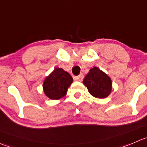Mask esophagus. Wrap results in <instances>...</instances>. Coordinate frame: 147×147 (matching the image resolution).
<instances>
[{"mask_svg":"<svg viewBox=\"0 0 147 147\" xmlns=\"http://www.w3.org/2000/svg\"><path fill=\"white\" fill-rule=\"evenodd\" d=\"M83 79H84L83 74L79 75V76H78L77 77H76V80L79 81V82H82V81H83Z\"/></svg>","mask_w":147,"mask_h":147,"instance_id":"1","label":"esophagus"}]
</instances>
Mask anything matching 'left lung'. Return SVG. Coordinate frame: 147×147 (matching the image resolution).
Wrapping results in <instances>:
<instances>
[{
	"mask_svg": "<svg viewBox=\"0 0 147 147\" xmlns=\"http://www.w3.org/2000/svg\"><path fill=\"white\" fill-rule=\"evenodd\" d=\"M83 84L91 95L97 98H105L112 90L111 79L97 67L91 68L84 79Z\"/></svg>",
	"mask_w": 147,
	"mask_h": 147,
	"instance_id": "1",
	"label": "left lung"
}]
</instances>
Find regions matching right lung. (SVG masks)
Returning <instances> with one entry per match:
<instances>
[{
    "label": "right lung",
    "instance_id": "right-lung-1",
    "mask_svg": "<svg viewBox=\"0 0 147 147\" xmlns=\"http://www.w3.org/2000/svg\"><path fill=\"white\" fill-rule=\"evenodd\" d=\"M73 78L63 68H55L43 82L44 93L50 100H59L64 97Z\"/></svg>",
    "mask_w": 147,
    "mask_h": 147
}]
</instances>
